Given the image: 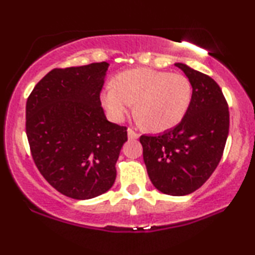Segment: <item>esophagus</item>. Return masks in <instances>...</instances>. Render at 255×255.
<instances>
[{
    "mask_svg": "<svg viewBox=\"0 0 255 255\" xmlns=\"http://www.w3.org/2000/svg\"><path fill=\"white\" fill-rule=\"evenodd\" d=\"M128 137H129V139H137V137H139V134H137L134 129H131V128H128Z\"/></svg>",
    "mask_w": 255,
    "mask_h": 255,
    "instance_id": "obj_1",
    "label": "esophagus"
}]
</instances>
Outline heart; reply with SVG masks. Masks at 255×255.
Returning <instances> with one entry per match:
<instances>
[{
  "instance_id": "heart-1",
  "label": "heart",
  "mask_w": 255,
  "mask_h": 255,
  "mask_svg": "<svg viewBox=\"0 0 255 255\" xmlns=\"http://www.w3.org/2000/svg\"><path fill=\"white\" fill-rule=\"evenodd\" d=\"M192 100V87L182 73L153 69L121 72L101 94L110 118L122 121L135 103L140 121L151 130L162 131L182 121Z\"/></svg>"
}]
</instances>
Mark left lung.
I'll return each mask as SVG.
<instances>
[{
	"instance_id": "8db88e82",
	"label": "left lung",
	"mask_w": 255,
	"mask_h": 255,
	"mask_svg": "<svg viewBox=\"0 0 255 255\" xmlns=\"http://www.w3.org/2000/svg\"><path fill=\"white\" fill-rule=\"evenodd\" d=\"M192 87L182 121L159 135H141L143 161L153 185L162 194L185 196L209 179L222 158L229 133V110L219 84L185 64H174Z\"/></svg>"
}]
</instances>
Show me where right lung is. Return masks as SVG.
I'll return each instance as SVG.
<instances>
[{
  "label": "right lung",
  "mask_w": 255,
  "mask_h": 255,
  "mask_svg": "<svg viewBox=\"0 0 255 255\" xmlns=\"http://www.w3.org/2000/svg\"><path fill=\"white\" fill-rule=\"evenodd\" d=\"M109 64L53 69L26 103V133L42 177L60 194L89 199L116 178L115 164L127 127L109 122L100 94Z\"/></svg>",
  "instance_id": "add662e5"
}]
</instances>
